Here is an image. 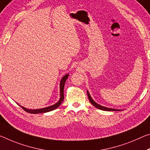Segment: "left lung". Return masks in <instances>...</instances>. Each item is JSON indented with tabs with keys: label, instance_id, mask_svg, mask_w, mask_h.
I'll return each mask as SVG.
<instances>
[{
	"label": "left lung",
	"instance_id": "1",
	"mask_svg": "<svg viewBox=\"0 0 150 150\" xmlns=\"http://www.w3.org/2000/svg\"><path fill=\"white\" fill-rule=\"evenodd\" d=\"M87 96H88V97H89V101L91 102V103L93 105L94 107H96V108H98L99 109H101V110L103 111H122L120 110V109H113V108H106V107H104V106H102L101 105H99V104L97 103L96 101H95L93 99H92V97H91V96H90L89 93L88 91H87Z\"/></svg>",
	"mask_w": 150,
	"mask_h": 150
}]
</instances>
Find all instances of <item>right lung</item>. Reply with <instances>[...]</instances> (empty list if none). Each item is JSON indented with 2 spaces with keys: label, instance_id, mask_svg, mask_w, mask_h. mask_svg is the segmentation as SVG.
<instances>
[{
  "label": "right lung",
  "instance_id": "right-lung-1",
  "mask_svg": "<svg viewBox=\"0 0 150 150\" xmlns=\"http://www.w3.org/2000/svg\"><path fill=\"white\" fill-rule=\"evenodd\" d=\"M69 75V73L68 74H66L65 75H64L62 77V79H61V81H60V99H59V100L55 104H54V105L47 107V108H41V109H27L26 108H24V107L20 105L19 104H18V105H20L21 108H22L25 111H27V112L30 113H33V114L47 113V112H49V111H53V110H54V109H55L57 108H59V107L60 106L61 104L62 103L63 101L64 100V85H65V83Z\"/></svg>",
  "mask_w": 150,
  "mask_h": 150
}]
</instances>
